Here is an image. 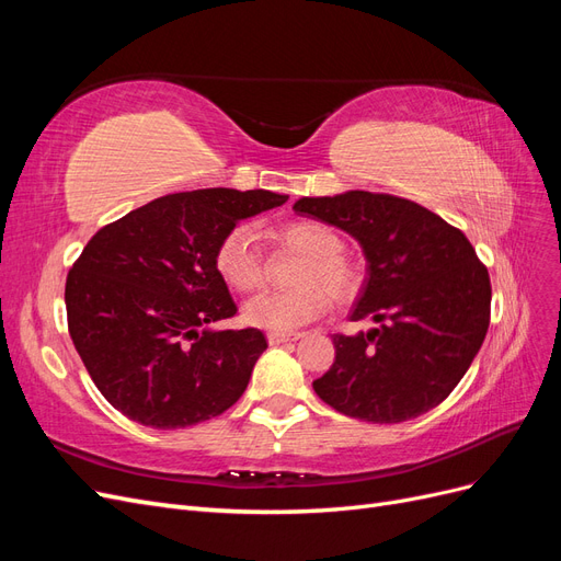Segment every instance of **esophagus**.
Wrapping results in <instances>:
<instances>
[{
	"instance_id": "obj_1",
	"label": "esophagus",
	"mask_w": 561,
	"mask_h": 561,
	"mask_svg": "<svg viewBox=\"0 0 561 561\" xmlns=\"http://www.w3.org/2000/svg\"><path fill=\"white\" fill-rule=\"evenodd\" d=\"M301 334L299 332H293V334H285V332H271V334H266V339H268V344L271 346H278V344H285V342H297Z\"/></svg>"
}]
</instances>
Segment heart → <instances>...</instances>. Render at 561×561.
<instances>
[{"label": "heart", "mask_w": 561, "mask_h": 561, "mask_svg": "<svg viewBox=\"0 0 561 561\" xmlns=\"http://www.w3.org/2000/svg\"><path fill=\"white\" fill-rule=\"evenodd\" d=\"M278 241L304 260L295 274L299 287L285 293H264L245 304L243 320L252 328L290 332L320 318L330 307V297L346 304L358 297L363 271L348 254L332 227L316 219H297L278 229ZM215 268L231 290L254 293L264 285V257L257 233L248 225L233 227L215 250Z\"/></svg>", "instance_id": "obj_1"}]
</instances>
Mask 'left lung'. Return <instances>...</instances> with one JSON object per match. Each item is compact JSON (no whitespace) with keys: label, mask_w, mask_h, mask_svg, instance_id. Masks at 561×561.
Listing matches in <instances>:
<instances>
[{"label":"left lung","mask_w":561,"mask_h":561,"mask_svg":"<svg viewBox=\"0 0 561 561\" xmlns=\"http://www.w3.org/2000/svg\"><path fill=\"white\" fill-rule=\"evenodd\" d=\"M293 210L353 236L367 260L351 320L377 328L334 334V363L313 381L322 402L353 419L400 423L426 414L478 355L491 283L456 227L414 201L344 192L304 196Z\"/></svg>","instance_id":"1"}]
</instances>
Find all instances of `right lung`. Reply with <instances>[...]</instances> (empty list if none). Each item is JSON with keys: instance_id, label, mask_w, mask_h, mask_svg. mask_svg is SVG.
I'll return each mask as SVG.
<instances>
[{"instance_id": "1", "label": "right lung", "mask_w": 561, "mask_h": 561, "mask_svg": "<svg viewBox=\"0 0 561 561\" xmlns=\"http://www.w3.org/2000/svg\"><path fill=\"white\" fill-rule=\"evenodd\" d=\"M266 190L154 198L100 229L67 274V325L105 400L175 431L227 412L266 351L260 330H213L236 304L215 250L241 219L283 206Z\"/></svg>"}]
</instances>
